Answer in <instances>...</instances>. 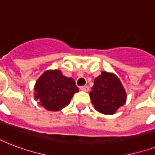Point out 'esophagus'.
I'll return each instance as SVG.
<instances>
[{
	"instance_id": "1",
	"label": "esophagus",
	"mask_w": 155,
	"mask_h": 155,
	"mask_svg": "<svg viewBox=\"0 0 155 155\" xmlns=\"http://www.w3.org/2000/svg\"><path fill=\"white\" fill-rule=\"evenodd\" d=\"M80 88V90H82L84 92H88V90H89V87L87 86V85H85V86H81Z\"/></svg>"
}]
</instances>
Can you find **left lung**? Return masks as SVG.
I'll return each instance as SVG.
<instances>
[{"instance_id": "obj_1", "label": "left lung", "mask_w": 155, "mask_h": 155, "mask_svg": "<svg viewBox=\"0 0 155 155\" xmlns=\"http://www.w3.org/2000/svg\"><path fill=\"white\" fill-rule=\"evenodd\" d=\"M89 95L95 109L106 115L114 114L126 101V92L120 80L106 71L95 79Z\"/></svg>"}]
</instances>
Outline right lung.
Wrapping results in <instances>:
<instances>
[{
    "mask_svg": "<svg viewBox=\"0 0 155 155\" xmlns=\"http://www.w3.org/2000/svg\"><path fill=\"white\" fill-rule=\"evenodd\" d=\"M79 92L75 80L66 77L59 70L45 71L35 86V98L48 111H59L70 103Z\"/></svg>",
    "mask_w": 155,
    "mask_h": 155,
    "instance_id": "right-lung-1",
    "label": "right lung"
}]
</instances>
